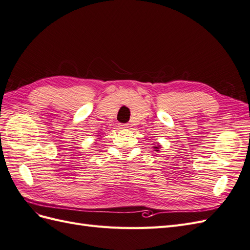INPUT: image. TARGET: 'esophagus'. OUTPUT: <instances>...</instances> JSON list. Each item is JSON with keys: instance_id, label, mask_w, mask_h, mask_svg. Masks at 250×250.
I'll list each match as a JSON object with an SVG mask.
<instances>
[{"instance_id": "obj_1", "label": "esophagus", "mask_w": 250, "mask_h": 250, "mask_svg": "<svg viewBox=\"0 0 250 250\" xmlns=\"http://www.w3.org/2000/svg\"><path fill=\"white\" fill-rule=\"evenodd\" d=\"M120 129H127V128H129V124H119Z\"/></svg>"}]
</instances>
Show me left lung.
Listing matches in <instances>:
<instances>
[{"instance_id": "8db88e82", "label": "left lung", "mask_w": 250, "mask_h": 250, "mask_svg": "<svg viewBox=\"0 0 250 250\" xmlns=\"http://www.w3.org/2000/svg\"><path fill=\"white\" fill-rule=\"evenodd\" d=\"M153 148L155 149V151H158V149H160V148H161V145H158V144H157V146H154Z\"/></svg>"}]
</instances>
